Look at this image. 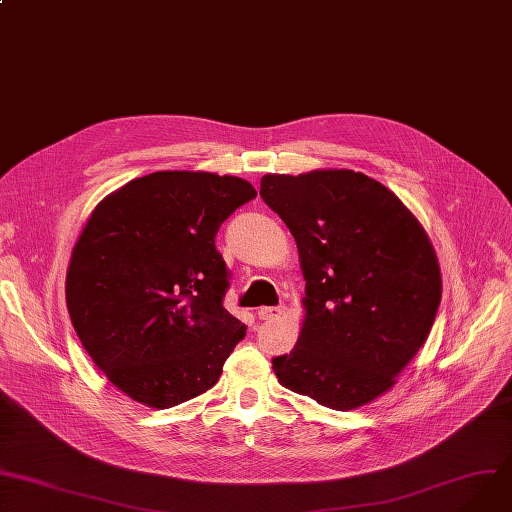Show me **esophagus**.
Returning <instances> with one entry per match:
<instances>
[{
  "mask_svg": "<svg viewBox=\"0 0 512 512\" xmlns=\"http://www.w3.org/2000/svg\"><path fill=\"white\" fill-rule=\"evenodd\" d=\"M281 307H260L258 311H256V316L260 318V320H274V318H279L281 316Z\"/></svg>",
  "mask_w": 512,
  "mask_h": 512,
  "instance_id": "obj_1",
  "label": "esophagus"
}]
</instances>
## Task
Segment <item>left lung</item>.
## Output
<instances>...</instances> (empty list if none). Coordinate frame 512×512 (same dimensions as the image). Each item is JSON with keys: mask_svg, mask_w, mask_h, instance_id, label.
<instances>
[{"mask_svg": "<svg viewBox=\"0 0 512 512\" xmlns=\"http://www.w3.org/2000/svg\"><path fill=\"white\" fill-rule=\"evenodd\" d=\"M262 201L297 242L305 322L272 369L332 410L379 398L424 344L441 303V268L424 227L389 188L352 170L260 180Z\"/></svg>", "mask_w": 512, "mask_h": 512, "instance_id": "left-lung-1", "label": "left lung"}]
</instances>
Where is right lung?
<instances>
[{"label":"right lung","instance_id":"right-lung-1","mask_svg":"<svg viewBox=\"0 0 512 512\" xmlns=\"http://www.w3.org/2000/svg\"><path fill=\"white\" fill-rule=\"evenodd\" d=\"M256 199L248 180L155 172L108 194L73 246L71 324L112 385L149 408L211 389L246 326L223 307L221 223Z\"/></svg>","mask_w":512,"mask_h":512}]
</instances>
